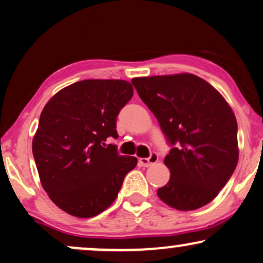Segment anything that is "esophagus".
<instances>
[{
	"mask_svg": "<svg viewBox=\"0 0 263 263\" xmlns=\"http://www.w3.org/2000/svg\"><path fill=\"white\" fill-rule=\"evenodd\" d=\"M157 161H159V156H157L156 153H153L152 155L148 157V159H139L138 162L143 167H149V166H152V164L156 163Z\"/></svg>",
	"mask_w": 263,
	"mask_h": 263,
	"instance_id": "obj_1",
	"label": "esophagus"
}]
</instances>
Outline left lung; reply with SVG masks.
<instances>
[{
  "label": "left lung",
  "mask_w": 263,
  "mask_h": 263,
  "mask_svg": "<svg viewBox=\"0 0 263 263\" xmlns=\"http://www.w3.org/2000/svg\"><path fill=\"white\" fill-rule=\"evenodd\" d=\"M139 97L159 121L171 145L164 164L171 178L157 190L178 211L213 201L236 170L237 120L226 100L191 73L132 79Z\"/></svg>",
  "instance_id": "8db88e82"
}]
</instances>
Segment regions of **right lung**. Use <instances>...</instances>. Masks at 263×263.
Segmentation results:
<instances>
[{
	"label": "right lung",
	"instance_id": "right-lung-1",
	"mask_svg": "<svg viewBox=\"0 0 263 263\" xmlns=\"http://www.w3.org/2000/svg\"><path fill=\"white\" fill-rule=\"evenodd\" d=\"M134 95L120 79H86L55 93L41 113L32 153L42 186L62 211L92 218L109 207L135 156L104 148L118 137L117 117Z\"/></svg>",
	"mask_w": 263,
	"mask_h": 263
}]
</instances>
